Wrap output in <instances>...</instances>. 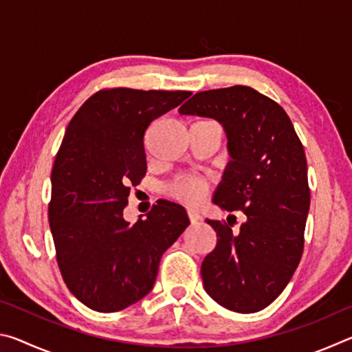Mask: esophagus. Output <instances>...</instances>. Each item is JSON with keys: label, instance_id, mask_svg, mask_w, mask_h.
<instances>
[{"label": "esophagus", "instance_id": "1", "mask_svg": "<svg viewBox=\"0 0 352 352\" xmlns=\"http://www.w3.org/2000/svg\"><path fill=\"white\" fill-rule=\"evenodd\" d=\"M186 214H188V219H189L192 223H194V222H199V220H200V214H199L197 211H195V210H188Z\"/></svg>", "mask_w": 352, "mask_h": 352}]
</instances>
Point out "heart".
Masks as SVG:
<instances>
[{"label": "heart", "instance_id": "b5f03b06", "mask_svg": "<svg viewBox=\"0 0 352 352\" xmlns=\"http://www.w3.org/2000/svg\"><path fill=\"white\" fill-rule=\"evenodd\" d=\"M208 180L200 175H178L172 180L166 190L172 199L182 204L195 205L201 201L208 192Z\"/></svg>", "mask_w": 352, "mask_h": 352}]
</instances>
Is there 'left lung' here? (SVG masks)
Segmentation results:
<instances>
[{"label": "left lung", "mask_w": 352, "mask_h": 352, "mask_svg": "<svg viewBox=\"0 0 352 352\" xmlns=\"http://www.w3.org/2000/svg\"><path fill=\"white\" fill-rule=\"evenodd\" d=\"M178 111L225 127L231 162L214 204L245 216L237 231L230 220H206L217 243L201 262L205 290L230 311H262L281 295L305 250V147L283 107L250 87L195 93Z\"/></svg>", "instance_id": "obj_1"}]
</instances>
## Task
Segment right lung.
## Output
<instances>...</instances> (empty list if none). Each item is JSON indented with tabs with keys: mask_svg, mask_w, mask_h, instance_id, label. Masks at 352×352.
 Returning <instances> with one entry per match:
<instances>
[{
	"mask_svg": "<svg viewBox=\"0 0 352 352\" xmlns=\"http://www.w3.org/2000/svg\"><path fill=\"white\" fill-rule=\"evenodd\" d=\"M190 94L104 88L68 124L51 172L47 217L63 281L93 311H122L146 296L163 253L189 225L184 208L168 200L133 225L122 212L130 188L146 175V130Z\"/></svg>",
	"mask_w": 352,
	"mask_h": 352,
	"instance_id": "1",
	"label": "right lung"
}]
</instances>
